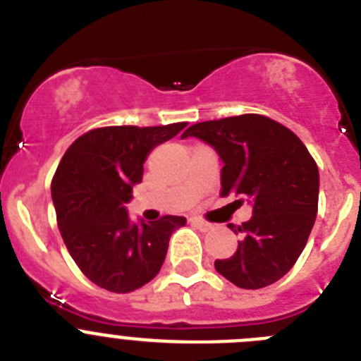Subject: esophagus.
<instances>
[{
  "label": "esophagus",
  "instance_id": "34e87169",
  "mask_svg": "<svg viewBox=\"0 0 361 361\" xmlns=\"http://www.w3.org/2000/svg\"><path fill=\"white\" fill-rule=\"evenodd\" d=\"M191 224H193L195 227H198V229L200 231H209V229H213V226H211L209 221H206V220H202V218H191Z\"/></svg>",
  "mask_w": 361,
  "mask_h": 361
}]
</instances>
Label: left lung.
Masks as SVG:
<instances>
[{
    "instance_id": "1",
    "label": "left lung",
    "mask_w": 361,
    "mask_h": 361,
    "mask_svg": "<svg viewBox=\"0 0 361 361\" xmlns=\"http://www.w3.org/2000/svg\"><path fill=\"white\" fill-rule=\"evenodd\" d=\"M183 137L209 145L224 163L221 195L252 207L250 220L229 224L240 234L229 259L214 269L245 290L279 281L299 259L319 209V168L290 128L259 114L195 123Z\"/></svg>"
}]
</instances>
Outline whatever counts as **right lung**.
<instances>
[{"label": "right lung", "mask_w": 361, "mask_h": 361, "mask_svg": "<svg viewBox=\"0 0 361 361\" xmlns=\"http://www.w3.org/2000/svg\"><path fill=\"white\" fill-rule=\"evenodd\" d=\"M184 127L94 128L66 150L51 183L59 229L78 269L100 288L128 293L154 279L173 231L186 226L171 214L132 221L125 207L150 152Z\"/></svg>", "instance_id": "right-lung-1"}]
</instances>
